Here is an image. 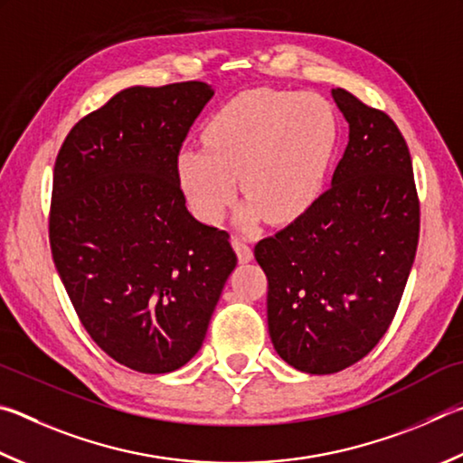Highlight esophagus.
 <instances>
[{
    "mask_svg": "<svg viewBox=\"0 0 463 463\" xmlns=\"http://www.w3.org/2000/svg\"><path fill=\"white\" fill-rule=\"evenodd\" d=\"M232 247H234V250H237L241 263H249V260L253 259V249H250L247 239L232 237Z\"/></svg>",
    "mask_w": 463,
    "mask_h": 463,
    "instance_id": "esophagus-1",
    "label": "esophagus"
}]
</instances>
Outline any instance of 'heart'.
<instances>
[{
  "mask_svg": "<svg viewBox=\"0 0 463 463\" xmlns=\"http://www.w3.org/2000/svg\"><path fill=\"white\" fill-rule=\"evenodd\" d=\"M204 146L182 147L175 159L180 188L200 221L214 224L237 194L239 224L267 216L296 221L324 186L335 147V117L322 97L249 90L210 117Z\"/></svg>",
  "mask_w": 463,
  "mask_h": 463,
  "instance_id": "b5f03b06",
  "label": "heart"
}]
</instances>
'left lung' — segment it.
Instances as JSON below:
<instances>
[{
	"label": "left lung",
	"mask_w": 463,
	"mask_h": 463,
	"mask_svg": "<svg viewBox=\"0 0 463 463\" xmlns=\"http://www.w3.org/2000/svg\"><path fill=\"white\" fill-rule=\"evenodd\" d=\"M332 97L350 133L330 190L255 247L273 348L307 374L340 373L376 346L419 241L413 164L399 128L348 90Z\"/></svg>",
	"instance_id": "left-lung-1"
}]
</instances>
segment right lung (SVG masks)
Segmentation results:
<instances>
[{"label":"right lung","mask_w":463,"mask_h":463,"mask_svg":"<svg viewBox=\"0 0 463 463\" xmlns=\"http://www.w3.org/2000/svg\"><path fill=\"white\" fill-rule=\"evenodd\" d=\"M213 95L200 80L123 89L74 125L56 157V271L97 346L137 373L194 358L237 267L229 232L188 213L175 174Z\"/></svg>","instance_id":"right-lung-1"}]
</instances>
